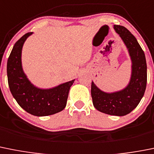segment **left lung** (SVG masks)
Returning <instances> with one entry per match:
<instances>
[{"mask_svg":"<svg viewBox=\"0 0 154 154\" xmlns=\"http://www.w3.org/2000/svg\"><path fill=\"white\" fill-rule=\"evenodd\" d=\"M114 29L128 49L131 61V74L128 84L121 90L106 92L91 82L93 105L107 115L125 116L131 112L143 98L146 85V63L145 54L137 40L127 28L114 25Z\"/></svg>","mask_w":154,"mask_h":154,"instance_id":"8db88e82","label":"left lung"}]
</instances>
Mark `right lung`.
Wrapping results in <instances>:
<instances>
[{
    "label": "right lung",
    "instance_id": "add662e5",
    "mask_svg": "<svg viewBox=\"0 0 154 154\" xmlns=\"http://www.w3.org/2000/svg\"><path fill=\"white\" fill-rule=\"evenodd\" d=\"M32 34L23 35L13 47L7 64L8 85L13 97L23 109L34 116H48L66 108L70 87L75 79L49 88H39L29 81L23 69L21 56L23 44Z\"/></svg>",
    "mask_w": 154,
    "mask_h": 154
}]
</instances>
